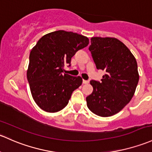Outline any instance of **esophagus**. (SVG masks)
<instances>
[{"mask_svg":"<svg viewBox=\"0 0 152 152\" xmlns=\"http://www.w3.org/2000/svg\"><path fill=\"white\" fill-rule=\"evenodd\" d=\"M88 83H89V81L84 80V79H83V84H88Z\"/></svg>","mask_w":152,"mask_h":152,"instance_id":"esophagus-1","label":"esophagus"}]
</instances>
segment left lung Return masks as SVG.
Masks as SVG:
<instances>
[{"label":"left lung","mask_w":152,"mask_h":152,"mask_svg":"<svg viewBox=\"0 0 152 152\" xmlns=\"http://www.w3.org/2000/svg\"><path fill=\"white\" fill-rule=\"evenodd\" d=\"M89 50L97 69L105 71V74L100 82L90 81L93 91L86 98L87 107L97 116H113L133 97L139 80L136 60L115 38L92 37Z\"/></svg>","instance_id":"obj_1"}]
</instances>
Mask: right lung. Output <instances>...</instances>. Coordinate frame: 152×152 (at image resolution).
<instances>
[{"label": "right lung", "mask_w": 152, "mask_h": 152, "mask_svg": "<svg viewBox=\"0 0 152 152\" xmlns=\"http://www.w3.org/2000/svg\"><path fill=\"white\" fill-rule=\"evenodd\" d=\"M89 44V38L73 32L57 30L44 35L32 49L27 78L33 100L47 112L68 105L73 91L82 84L80 76L64 73L65 64Z\"/></svg>", "instance_id": "1"}]
</instances>
